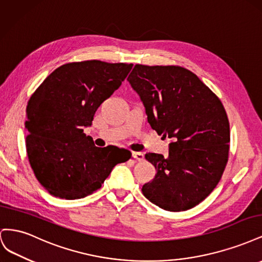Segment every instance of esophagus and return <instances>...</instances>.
Listing matches in <instances>:
<instances>
[{"label":"esophagus","instance_id":"esophagus-1","mask_svg":"<svg viewBox=\"0 0 262 262\" xmlns=\"http://www.w3.org/2000/svg\"><path fill=\"white\" fill-rule=\"evenodd\" d=\"M132 156H133L134 158H136V160H137L138 162L144 161V154L141 153V152H133V153H132Z\"/></svg>","mask_w":262,"mask_h":262}]
</instances>
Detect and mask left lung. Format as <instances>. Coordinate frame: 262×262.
I'll list each match as a JSON object with an SVG mask.
<instances>
[{"label": "left lung", "instance_id": "1", "mask_svg": "<svg viewBox=\"0 0 262 262\" xmlns=\"http://www.w3.org/2000/svg\"><path fill=\"white\" fill-rule=\"evenodd\" d=\"M128 82L143 102L147 121L169 138V154L147 153L156 175L142 187L166 211L195 207L216 187L228 160L229 123L221 100L189 70L137 64Z\"/></svg>", "mask_w": 262, "mask_h": 262}]
</instances>
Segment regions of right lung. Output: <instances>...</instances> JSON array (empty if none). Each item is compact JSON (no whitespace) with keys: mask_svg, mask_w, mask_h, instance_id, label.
Listing matches in <instances>:
<instances>
[{"mask_svg":"<svg viewBox=\"0 0 262 262\" xmlns=\"http://www.w3.org/2000/svg\"><path fill=\"white\" fill-rule=\"evenodd\" d=\"M132 67L98 60L68 63L31 95L25 122L27 155L36 178L50 194L81 199L99 189L117 164L131 157L130 150L120 154L117 146H95L83 131Z\"/></svg>","mask_w":262,"mask_h":262,"instance_id":"right-lung-1","label":"right lung"}]
</instances>
